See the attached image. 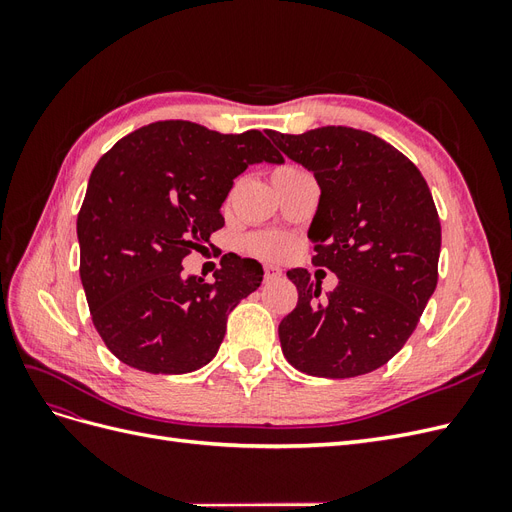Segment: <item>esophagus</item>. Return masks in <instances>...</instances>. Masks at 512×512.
Here are the masks:
<instances>
[{"label": "esophagus", "mask_w": 512, "mask_h": 512, "mask_svg": "<svg viewBox=\"0 0 512 512\" xmlns=\"http://www.w3.org/2000/svg\"><path fill=\"white\" fill-rule=\"evenodd\" d=\"M282 275V269L275 267V265H265V280H275V277Z\"/></svg>", "instance_id": "1"}]
</instances>
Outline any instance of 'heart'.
Segmentation results:
<instances>
[{
  "mask_svg": "<svg viewBox=\"0 0 512 512\" xmlns=\"http://www.w3.org/2000/svg\"><path fill=\"white\" fill-rule=\"evenodd\" d=\"M247 250L262 256V258H280L286 254L288 243L284 237L260 235V237H252L250 241H247Z\"/></svg>",
  "mask_w": 512,
  "mask_h": 512,
  "instance_id": "b5f03b06",
  "label": "heart"
}]
</instances>
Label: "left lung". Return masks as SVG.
Here are the masks:
<instances>
[{
  "label": "left lung",
  "instance_id": "1",
  "mask_svg": "<svg viewBox=\"0 0 512 512\" xmlns=\"http://www.w3.org/2000/svg\"><path fill=\"white\" fill-rule=\"evenodd\" d=\"M267 136L312 170L314 262L339 284L320 297L307 269L288 277L299 303L280 322L286 361L318 378H354L404 348L438 284L442 228L427 181L382 138L346 126Z\"/></svg>",
  "mask_w": 512,
  "mask_h": 512
}]
</instances>
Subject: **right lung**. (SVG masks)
I'll return each instance as SVG.
<instances>
[{
  "mask_svg": "<svg viewBox=\"0 0 512 512\" xmlns=\"http://www.w3.org/2000/svg\"><path fill=\"white\" fill-rule=\"evenodd\" d=\"M260 162L284 158L258 130L220 134L192 121L149 123L100 158L76 235L91 320L121 363L188 374L218 354L228 314L260 286L262 265L224 256L207 284L185 277L181 260L224 226L232 181Z\"/></svg>",
  "mask_w": 512,
  "mask_h": 512,
  "instance_id": "obj_1",
  "label": "right lung"
}]
</instances>
